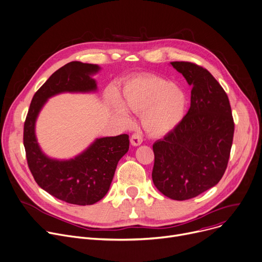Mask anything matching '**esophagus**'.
Instances as JSON below:
<instances>
[{
    "label": "esophagus",
    "instance_id": "esophagus-1",
    "mask_svg": "<svg viewBox=\"0 0 262 262\" xmlns=\"http://www.w3.org/2000/svg\"><path fill=\"white\" fill-rule=\"evenodd\" d=\"M143 141V137L141 135V133H134L130 137V143L135 146L140 145Z\"/></svg>",
    "mask_w": 262,
    "mask_h": 262
}]
</instances>
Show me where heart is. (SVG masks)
Wrapping results in <instances>:
<instances>
[{"label": "heart", "mask_w": 262, "mask_h": 262, "mask_svg": "<svg viewBox=\"0 0 262 262\" xmlns=\"http://www.w3.org/2000/svg\"><path fill=\"white\" fill-rule=\"evenodd\" d=\"M122 102L128 110L142 113L141 123L150 136H163L175 128L183 119L186 94L171 82L152 75L136 77L127 81L122 93ZM116 112L123 118L128 114L123 105L114 100Z\"/></svg>", "instance_id": "b5f03b06"}]
</instances>
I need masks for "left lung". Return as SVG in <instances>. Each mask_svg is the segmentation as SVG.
I'll use <instances>...</instances> for the list:
<instances>
[{
  "mask_svg": "<svg viewBox=\"0 0 262 262\" xmlns=\"http://www.w3.org/2000/svg\"><path fill=\"white\" fill-rule=\"evenodd\" d=\"M193 86L180 123L154 143L155 186L173 200H187L215 186L228 167L234 137L229 97L212 74L191 62H170Z\"/></svg>",
  "mask_w": 262,
  "mask_h": 262,
  "instance_id": "left-lung-1",
  "label": "left lung"
}]
</instances>
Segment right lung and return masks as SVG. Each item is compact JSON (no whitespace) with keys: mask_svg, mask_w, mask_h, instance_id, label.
Here are the masks:
<instances>
[{"mask_svg":"<svg viewBox=\"0 0 262 262\" xmlns=\"http://www.w3.org/2000/svg\"><path fill=\"white\" fill-rule=\"evenodd\" d=\"M99 69L98 65L78 61L58 69L34 94L24 122L23 142L34 180L48 194L77 205L94 204L106 195L117 164L129 148L128 135L97 139L75 159L59 161L41 151L34 123L48 98L64 92L96 91V81L91 76Z\"/></svg>","mask_w":262,"mask_h":262,"instance_id":"obj_1","label":"right lung"}]
</instances>
